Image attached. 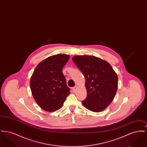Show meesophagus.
<instances>
[{
	"label": "esophagus",
	"mask_w": 147,
	"mask_h": 147,
	"mask_svg": "<svg viewBox=\"0 0 147 147\" xmlns=\"http://www.w3.org/2000/svg\"><path fill=\"white\" fill-rule=\"evenodd\" d=\"M77 86H75L74 87H73V88H72V90H73V91L74 92H76V89H77Z\"/></svg>",
	"instance_id": "obj_1"
}]
</instances>
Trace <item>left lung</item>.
I'll list each match as a JSON object with an SVG mask.
<instances>
[{"mask_svg":"<svg viewBox=\"0 0 147 147\" xmlns=\"http://www.w3.org/2000/svg\"><path fill=\"white\" fill-rule=\"evenodd\" d=\"M72 60L84 74L87 97L82 104L101 112L112 102L118 88V77L111 65L95 56H75Z\"/></svg>","mask_w":147,"mask_h":147,"instance_id":"1","label":"left lung"}]
</instances>
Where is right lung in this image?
I'll use <instances>...</instances> for the list:
<instances>
[{
  "label": "right lung",
  "mask_w": 147,
  "mask_h": 147,
  "mask_svg": "<svg viewBox=\"0 0 147 147\" xmlns=\"http://www.w3.org/2000/svg\"><path fill=\"white\" fill-rule=\"evenodd\" d=\"M69 58L65 54L50 56L36 66L31 77L32 95L38 106L46 111L59 109L70 94L62 72Z\"/></svg>",
  "instance_id": "1"
}]
</instances>
